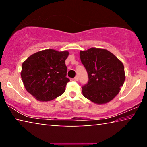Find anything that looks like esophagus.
<instances>
[{"instance_id":"1","label":"esophagus","mask_w":147,"mask_h":147,"mask_svg":"<svg viewBox=\"0 0 147 147\" xmlns=\"http://www.w3.org/2000/svg\"><path fill=\"white\" fill-rule=\"evenodd\" d=\"M74 80H76V81H78V76H75V77H74Z\"/></svg>"}]
</instances>
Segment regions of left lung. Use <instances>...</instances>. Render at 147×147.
<instances>
[{"label": "left lung", "instance_id": "obj_1", "mask_svg": "<svg viewBox=\"0 0 147 147\" xmlns=\"http://www.w3.org/2000/svg\"><path fill=\"white\" fill-rule=\"evenodd\" d=\"M81 62L88 74L82 87L83 95L94 103H108L115 97L125 80L122 62L106 49L91 48L80 52Z\"/></svg>", "mask_w": 147, "mask_h": 147}]
</instances>
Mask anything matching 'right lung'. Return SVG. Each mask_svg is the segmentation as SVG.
<instances>
[{
    "label": "right lung",
    "mask_w": 147,
    "mask_h": 147,
    "mask_svg": "<svg viewBox=\"0 0 147 147\" xmlns=\"http://www.w3.org/2000/svg\"><path fill=\"white\" fill-rule=\"evenodd\" d=\"M69 52L47 49L29 56L21 73L24 88L39 101H50L61 95L70 80L65 61Z\"/></svg>",
    "instance_id": "right-lung-1"
}]
</instances>
